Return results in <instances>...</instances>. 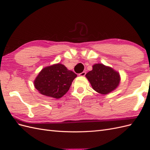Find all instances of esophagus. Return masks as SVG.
I'll return each mask as SVG.
<instances>
[{
    "mask_svg": "<svg viewBox=\"0 0 150 150\" xmlns=\"http://www.w3.org/2000/svg\"><path fill=\"white\" fill-rule=\"evenodd\" d=\"M86 73L85 71H83V72H82V73H79V76H81V77H84V76H85Z\"/></svg>",
    "mask_w": 150,
    "mask_h": 150,
    "instance_id": "esophagus-1",
    "label": "esophagus"
}]
</instances>
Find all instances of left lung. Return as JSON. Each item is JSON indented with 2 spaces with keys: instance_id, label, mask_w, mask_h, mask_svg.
Returning <instances> with one entry per match:
<instances>
[{
  "instance_id": "obj_1",
  "label": "left lung",
  "mask_w": 150,
  "mask_h": 150,
  "mask_svg": "<svg viewBox=\"0 0 150 150\" xmlns=\"http://www.w3.org/2000/svg\"><path fill=\"white\" fill-rule=\"evenodd\" d=\"M86 77L95 91L106 95L115 90L120 82V75L110 67L103 64H96Z\"/></svg>"
}]
</instances>
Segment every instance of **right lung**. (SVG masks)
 Instances as JSON below:
<instances>
[{
  "mask_svg": "<svg viewBox=\"0 0 150 150\" xmlns=\"http://www.w3.org/2000/svg\"><path fill=\"white\" fill-rule=\"evenodd\" d=\"M77 75L61 64H55L43 68L34 81L40 93L59 98L65 95Z\"/></svg>",
  "mask_w": 150,
  "mask_h": 150,
  "instance_id": "right-lung-1",
  "label": "right lung"
}]
</instances>
